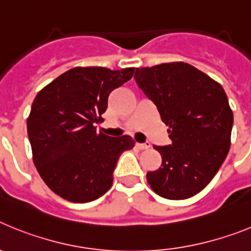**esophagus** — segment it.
<instances>
[{"label":"esophagus","mask_w":251,"mask_h":251,"mask_svg":"<svg viewBox=\"0 0 251 251\" xmlns=\"http://www.w3.org/2000/svg\"><path fill=\"white\" fill-rule=\"evenodd\" d=\"M136 147L138 150H147V148L151 147L150 142H145V143H136Z\"/></svg>","instance_id":"34e87169"}]
</instances>
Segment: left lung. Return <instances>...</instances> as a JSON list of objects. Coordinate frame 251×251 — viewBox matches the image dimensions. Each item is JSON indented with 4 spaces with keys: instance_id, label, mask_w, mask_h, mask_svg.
<instances>
[{
    "instance_id": "obj_1",
    "label": "left lung",
    "mask_w": 251,
    "mask_h": 251,
    "mask_svg": "<svg viewBox=\"0 0 251 251\" xmlns=\"http://www.w3.org/2000/svg\"><path fill=\"white\" fill-rule=\"evenodd\" d=\"M134 80L157 106L172 141L154 146L162 165L147 172L148 183L168 200L195 196L214 178L229 153L234 115L225 90L186 63L136 69Z\"/></svg>"
}]
</instances>
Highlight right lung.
Listing matches in <instances>:
<instances>
[{"instance_id":"right-lung-1","label":"right lung","mask_w":251,"mask_h":251,"mask_svg":"<svg viewBox=\"0 0 251 251\" xmlns=\"http://www.w3.org/2000/svg\"><path fill=\"white\" fill-rule=\"evenodd\" d=\"M134 68H74L36 95L27 119L34 163L51 191L70 202L103 196L124 151L134 147L129 136L98 133L110 93L132 79Z\"/></svg>"}]
</instances>
